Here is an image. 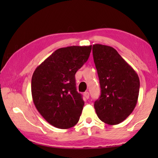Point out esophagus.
<instances>
[{"instance_id": "obj_1", "label": "esophagus", "mask_w": 158, "mask_h": 158, "mask_svg": "<svg viewBox=\"0 0 158 158\" xmlns=\"http://www.w3.org/2000/svg\"><path fill=\"white\" fill-rule=\"evenodd\" d=\"M83 96H84V97H85L86 99H88V98H89V93H88V91L87 92H85V93H84Z\"/></svg>"}]
</instances>
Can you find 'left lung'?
Instances as JSON below:
<instances>
[{"instance_id": "8db88e82", "label": "left lung", "mask_w": 158, "mask_h": 158, "mask_svg": "<svg viewBox=\"0 0 158 158\" xmlns=\"http://www.w3.org/2000/svg\"><path fill=\"white\" fill-rule=\"evenodd\" d=\"M93 56L101 89L100 97L94 103L96 114L106 124H118L137 105L139 77L113 47L94 44Z\"/></svg>"}]
</instances>
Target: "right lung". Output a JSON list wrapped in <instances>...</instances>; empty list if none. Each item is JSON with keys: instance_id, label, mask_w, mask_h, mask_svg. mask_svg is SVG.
Wrapping results in <instances>:
<instances>
[{"instance_id": "right-lung-1", "label": "right lung", "mask_w": 158, "mask_h": 158, "mask_svg": "<svg viewBox=\"0 0 158 158\" xmlns=\"http://www.w3.org/2000/svg\"><path fill=\"white\" fill-rule=\"evenodd\" d=\"M92 46L60 48L42 62L31 78L33 102L43 118L59 129L78 122L84 101L77 93L75 73L89 57Z\"/></svg>"}]
</instances>
